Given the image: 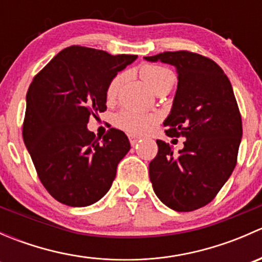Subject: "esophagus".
<instances>
[{
  "label": "esophagus",
  "instance_id": "obj_1",
  "mask_svg": "<svg viewBox=\"0 0 262 262\" xmlns=\"http://www.w3.org/2000/svg\"><path fill=\"white\" fill-rule=\"evenodd\" d=\"M129 141H130V144L132 146H136L137 143H138V138L134 136H129Z\"/></svg>",
  "mask_w": 262,
  "mask_h": 262
}]
</instances>
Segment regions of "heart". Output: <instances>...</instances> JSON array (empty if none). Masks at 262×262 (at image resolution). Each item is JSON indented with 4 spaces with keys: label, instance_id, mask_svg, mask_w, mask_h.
<instances>
[{
    "label": "heart",
    "instance_id": "obj_1",
    "mask_svg": "<svg viewBox=\"0 0 262 262\" xmlns=\"http://www.w3.org/2000/svg\"><path fill=\"white\" fill-rule=\"evenodd\" d=\"M141 76L147 86L156 94L171 90L175 83V75L168 68L157 64H146L141 68ZM124 76L116 75L106 89V100L113 102L118 95L120 84L123 82ZM157 121V116L153 114H144V113L134 112L130 109H124L119 112L115 116V125L121 130L126 132L130 136H141L150 129V126Z\"/></svg>",
    "mask_w": 262,
    "mask_h": 262
}]
</instances>
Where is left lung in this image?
I'll return each mask as SVG.
<instances>
[{
    "instance_id": "1",
    "label": "left lung",
    "mask_w": 262,
    "mask_h": 262,
    "mask_svg": "<svg viewBox=\"0 0 262 262\" xmlns=\"http://www.w3.org/2000/svg\"><path fill=\"white\" fill-rule=\"evenodd\" d=\"M173 66L178 90L163 125L170 137H184V148L157 141L149 179L158 199L176 212H191L210 203L234 170L242 120L233 89L212 59L179 50L144 57Z\"/></svg>"
}]
</instances>
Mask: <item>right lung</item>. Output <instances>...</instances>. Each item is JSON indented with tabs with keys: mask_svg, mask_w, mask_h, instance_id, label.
<instances>
[{
	"mask_svg": "<svg viewBox=\"0 0 262 262\" xmlns=\"http://www.w3.org/2000/svg\"><path fill=\"white\" fill-rule=\"evenodd\" d=\"M136 59L68 47L30 83L24 143L41 184L62 204L87 207L112 187L118 163L130 149L129 139L113 128L100 141L87 123L106 110L107 84Z\"/></svg>",
	"mask_w": 262,
	"mask_h": 262,
	"instance_id": "1",
	"label": "right lung"
}]
</instances>
